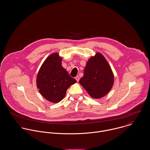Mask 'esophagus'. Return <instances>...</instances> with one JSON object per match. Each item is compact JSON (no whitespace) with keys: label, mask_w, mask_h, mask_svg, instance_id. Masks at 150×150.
<instances>
[{"label":"esophagus","mask_w":150,"mask_h":150,"mask_svg":"<svg viewBox=\"0 0 150 150\" xmlns=\"http://www.w3.org/2000/svg\"><path fill=\"white\" fill-rule=\"evenodd\" d=\"M75 79L77 80V81L78 82L79 80H80V77H79V76H76V77H75Z\"/></svg>","instance_id":"34e87169"}]
</instances>
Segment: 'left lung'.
<instances>
[{
  "label": "left lung",
  "mask_w": 150,
  "mask_h": 150,
  "mask_svg": "<svg viewBox=\"0 0 150 150\" xmlns=\"http://www.w3.org/2000/svg\"><path fill=\"white\" fill-rule=\"evenodd\" d=\"M79 83L94 99L103 97L111 90L114 84L113 73L101 54L96 53L88 61Z\"/></svg>",
  "instance_id": "left-lung-1"
}]
</instances>
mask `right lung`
I'll return each instance as SVG.
<instances>
[{
  "label": "right lung",
  "mask_w": 150,
  "mask_h": 150,
  "mask_svg": "<svg viewBox=\"0 0 150 150\" xmlns=\"http://www.w3.org/2000/svg\"><path fill=\"white\" fill-rule=\"evenodd\" d=\"M76 82L62 66V58L56 52L51 54L43 62L36 79L41 95L52 103L62 100L68 88Z\"/></svg>",
  "instance_id": "add662e5"
}]
</instances>
